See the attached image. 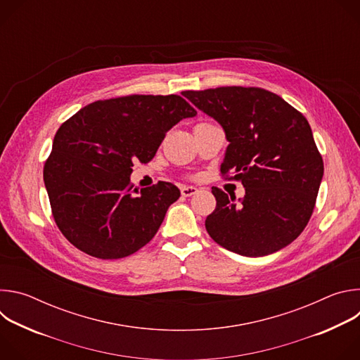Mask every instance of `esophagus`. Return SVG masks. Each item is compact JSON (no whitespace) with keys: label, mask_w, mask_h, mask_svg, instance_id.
Returning <instances> with one entry per match:
<instances>
[{"label":"esophagus","mask_w":360,"mask_h":360,"mask_svg":"<svg viewBox=\"0 0 360 360\" xmlns=\"http://www.w3.org/2000/svg\"><path fill=\"white\" fill-rule=\"evenodd\" d=\"M196 192H198V189H196L195 186H186V185L181 186V193H182V196H192V195H195Z\"/></svg>","instance_id":"34e87169"}]
</instances>
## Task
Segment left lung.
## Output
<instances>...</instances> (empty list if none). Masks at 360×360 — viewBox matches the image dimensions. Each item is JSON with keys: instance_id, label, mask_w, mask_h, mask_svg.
<instances>
[{"instance_id": "8db88e82", "label": "left lung", "mask_w": 360, "mask_h": 360, "mask_svg": "<svg viewBox=\"0 0 360 360\" xmlns=\"http://www.w3.org/2000/svg\"><path fill=\"white\" fill-rule=\"evenodd\" d=\"M221 124L229 142L222 175L240 181L236 202L212 188L215 211L205 221L210 236L249 258L281 250L309 222L323 176V161L307 120L279 95L255 86L182 92Z\"/></svg>"}]
</instances>
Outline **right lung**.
I'll use <instances>...</instances> for the list:
<instances>
[{
    "instance_id": "1",
    "label": "right lung",
    "mask_w": 360,
    "mask_h": 360,
    "mask_svg": "<svg viewBox=\"0 0 360 360\" xmlns=\"http://www.w3.org/2000/svg\"><path fill=\"white\" fill-rule=\"evenodd\" d=\"M196 111L179 95L95 101L57 131L44 165L51 210L63 235L99 259L145 246L179 198L169 182L132 189L134 161L149 162L167 132Z\"/></svg>"
}]
</instances>
